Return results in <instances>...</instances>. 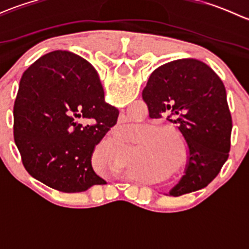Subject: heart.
<instances>
[{
    "label": "heart",
    "mask_w": 249,
    "mask_h": 249,
    "mask_svg": "<svg viewBox=\"0 0 249 249\" xmlns=\"http://www.w3.org/2000/svg\"><path fill=\"white\" fill-rule=\"evenodd\" d=\"M170 150H171V145L169 142H159L157 143L155 147L149 149V152H147L145 155H147V158H159L160 155L170 153Z\"/></svg>",
    "instance_id": "b5f03b06"
}]
</instances>
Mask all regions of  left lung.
<instances>
[{"label": "left lung", "instance_id": "1", "mask_svg": "<svg viewBox=\"0 0 249 249\" xmlns=\"http://www.w3.org/2000/svg\"><path fill=\"white\" fill-rule=\"evenodd\" d=\"M87 66L90 74L97 76L91 64L87 61ZM142 97L149 117H165L177 125L189 147L187 171L170 195L207 187L230 152L232 122L220 78L200 60H175L153 71Z\"/></svg>", "mask_w": 249, "mask_h": 249}]
</instances>
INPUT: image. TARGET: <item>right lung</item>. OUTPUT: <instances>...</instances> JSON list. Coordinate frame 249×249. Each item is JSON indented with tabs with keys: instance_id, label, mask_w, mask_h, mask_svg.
<instances>
[{
	"instance_id": "obj_1",
	"label": "right lung",
	"mask_w": 249,
	"mask_h": 249,
	"mask_svg": "<svg viewBox=\"0 0 249 249\" xmlns=\"http://www.w3.org/2000/svg\"><path fill=\"white\" fill-rule=\"evenodd\" d=\"M13 115L14 141L32 177L64 193L106 183L92 169L91 155L119 110L105 101L87 60L66 50L36 60L20 79Z\"/></svg>"
}]
</instances>
